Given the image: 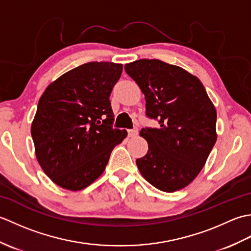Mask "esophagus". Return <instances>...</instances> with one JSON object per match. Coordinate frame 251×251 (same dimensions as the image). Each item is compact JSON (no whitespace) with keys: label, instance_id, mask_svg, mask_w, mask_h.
<instances>
[{"label":"esophagus","instance_id":"34e87169","mask_svg":"<svg viewBox=\"0 0 251 251\" xmlns=\"http://www.w3.org/2000/svg\"><path fill=\"white\" fill-rule=\"evenodd\" d=\"M137 135H138V128H137V127H135V128L128 130V136L129 137H136Z\"/></svg>","mask_w":251,"mask_h":251}]
</instances>
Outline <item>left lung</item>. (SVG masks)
Masks as SVG:
<instances>
[{
	"label": "left lung",
	"mask_w": 251,
	"mask_h": 251,
	"mask_svg": "<svg viewBox=\"0 0 251 251\" xmlns=\"http://www.w3.org/2000/svg\"><path fill=\"white\" fill-rule=\"evenodd\" d=\"M125 71L145 94L146 115L158 128L140 131L149 150L136 164L148 182L164 192L185 188L214 148L217 112L199 78L158 59H140Z\"/></svg>",
	"instance_id": "left-lung-1"
}]
</instances>
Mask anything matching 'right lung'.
Wrapping results in <instances>:
<instances>
[{
    "label": "right lung",
    "mask_w": 251,
    "mask_h": 251,
    "mask_svg": "<svg viewBox=\"0 0 251 251\" xmlns=\"http://www.w3.org/2000/svg\"><path fill=\"white\" fill-rule=\"evenodd\" d=\"M121 63L93 61L72 69L45 89L31 135L42 169L70 191L83 190L104 172L127 131L113 128L110 95Z\"/></svg>",
    "instance_id": "right-lung-1"
}]
</instances>
